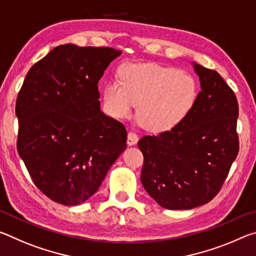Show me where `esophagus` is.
Listing matches in <instances>:
<instances>
[{"label":"esophagus","instance_id":"34e87169","mask_svg":"<svg viewBox=\"0 0 256 256\" xmlns=\"http://www.w3.org/2000/svg\"><path fill=\"white\" fill-rule=\"evenodd\" d=\"M138 141V136H136V133L130 132V133L128 134V146L136 144Z\"/></svg>","mask_w":256,"mask_h":256}]
</instances>
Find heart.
<instances>
[{
    "label": "heart",
    "instance_id": "1",
    "mask_svg": "<svg viewBox=\"0 0 256 256\" xmlns=\"http://www.w3.org/2000/svg\"><path fill=\"white\" fill-rule=\"evenodd\" d=\"M120 81L104 86L106 110L114 118H126L138 105V120L154 132L175 128L196 100V80L175 68L154 63L125 64L120 70Z\"/></svg>",
    "mask_w": 256,
    "mask_h": 256
}]
</instances>
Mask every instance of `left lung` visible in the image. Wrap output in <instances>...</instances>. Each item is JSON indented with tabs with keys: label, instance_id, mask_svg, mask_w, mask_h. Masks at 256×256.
<instances>
[{
	"label": "left lung",
	"instance_id": "8db88e82",
	"mask_svg": "<svg viewBox=\"0 0 256 256\" xmlns=\"http://www.w3.org/2000/svg\"><path fill=\"white\" fill-rule=\"evenodd\" d=\"M201 92L180 124L138 141L144 157L141 183L164 209L188 210L210 202L236 159L238 102L218 72L192 62Z\"/></svg>",
	"mask_w": 256,
	"mask_h": 256
}]
</instances>
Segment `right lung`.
<instances>
[{"label":"right lung","instance_id":"add662e5","mask_svg":"<svg viewBox=\"0 0 256 256\" xmlns=\"http://www.w3.org/2000/svg\"><path fill=\"white\" fill-rule=\"evenodd\" d=\"M120 54L110 47H55L28 71L16 98L18 154L34 185L63 206L92 198L126 148V130L100 110L98 92Z\"/></svg>","mask_w":256,"mask_h":256}]
</instances>
